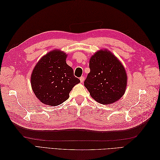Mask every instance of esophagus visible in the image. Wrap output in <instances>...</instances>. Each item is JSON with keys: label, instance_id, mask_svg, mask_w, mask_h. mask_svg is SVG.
I'll list each match as a JSON object with an SVG mask.
<instances>
[{"label": "esophagus", "instance_id": "34e87169", "mask_svg": "<svg viewBox=\"0 0 160 160\" xmlns=\"http://www.w3.org/2000/svg\"><path fill=\"white\" fill-rule=\"evenodd\" d=\"M84 80H85V77L83 76H81L80 77V81H81V83H83V82L84 81Z\"/></svg>", "mask_w": 160, "mask_h": 160}]
</instances>
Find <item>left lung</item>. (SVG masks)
Instances as JSON below:
<instances>
[{
    "label": "left lung",
    "mask_w": 160,
    "mask_h": 160,
    "mask_svg": "<svg viewBox=\"0 0 160 160\" xmlns=\"http://www.w3.org/2000/svg\"><path fill=\"white\" fill-rule=\"evenodd\" d=\"M90 72L84 82L91 98L101 104L108 105L123 95L128 77L123 65L112 52L100 50L91 57Z\"/></svg>",
    "instance_id": "1"
}]
</instances>
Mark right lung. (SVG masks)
I'll list each match as a JSON object with an SVG mask.
<instances>
[{
	"instance_id": "obj_1",
	"label": "right lung",
	"mask_w": 160,
	"mask_h": 160,
	"mask_svg": "<svg viewBox=\"0 0 160 160\" xmlns=\"http://www.w3.org/2000/svg\"><path fill=\"white\" fill-rule=\"evenodd\" d=\"M67 55L59 50L48 52L34 68L31 83L34 93L41 103L57 106L69 98L72 88L80 82L67 64Z\"/></svg>"
}]
</instances>
